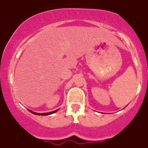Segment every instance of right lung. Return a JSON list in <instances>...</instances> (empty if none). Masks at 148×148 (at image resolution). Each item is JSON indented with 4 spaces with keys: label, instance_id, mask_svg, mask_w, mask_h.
I'll return each instance as SVG.
<instances>
[{
    "label": "right lung",
    "instance_id": "obj_1",
    "mask_svg": "<svg viewBox=\"0 0 148 148\" xmlns=\"http://www.w3.org/2000/svg\"><path fill=\"white\" fill-rule=\"evenodd\" d=\"M29 111H30V112L31 113H32V114H35V115H40V116H46V115H49V114H54V113H55V112H57V111H58V110H54V111H51V112H49V113H43V114H39V113H35V112H34V111H32V110H29Z\"/></svg>",
    "mask_w": 148,
    "mask_h": 148
}]
</instances>
